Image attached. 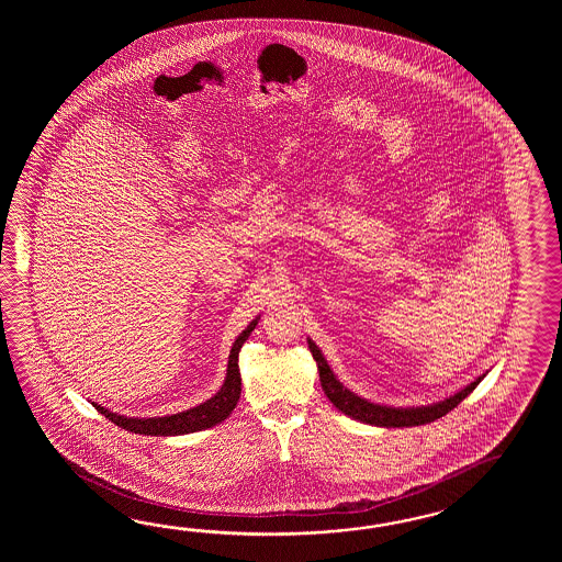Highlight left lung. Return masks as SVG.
I'll return each instance as SVG.
<instances>
[{
  "label": "left lung",
  "mask_w": 562,
  "mask_h": 562,
  "mask_svg": "<svg viewBox=\"0 0 562 562\" xmlns=\"http://www.w3.org/2000/svg\"><path fill=\"white\" fill-rule=\"evenodd\" d=\"M307 344H310L313 359L317 361L323 392L329 397V402L349 418L358 419L361 424L380 426V428H412V426H424L434 419L442 418L448 412H452L464 397L472 394V390L476 387L477 383L484 380V375H480L454 395H448L440 402H434L428 406H383V404H375V402H370L361 395L353 394L351 390H347L346 385L335 378L327 359L323 358L322 349L315 346V341L310 337H307Z\"/></svg>",
  "instance_id": "left-lung-1"
}]
</instances>
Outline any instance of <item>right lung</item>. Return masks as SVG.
Returning a JSON list of instances; mask_svg holds the SVG:
<instances>
[{"label": "right lung", "mask_w": 562, "mask_h": 562, "mask_svg": "<svg viewBox=\"0 0 562 562\" xmlns=\"http://www.w3.org/2000/svg\"><path fill=\"white\" fill-rule=\"evenodd\" d=\"M261 317H255L245 331L237 337V341L231 347L228 356L227 375L221 390L213 397H209L203 404L184 409L179 414L170 416H156V418H128L120 416L116 412H110L104 406H98L92 402V406L106 416L110 422H114L122 430L132 431V434H143V436H180V434H191V431L206 430L213 428L216 424L225 422L231 416V412L237 406L240 397V373H239V351L243 344L249 339L255 325Z\"/></svg>", "instance_id": "1"}]
</instances>
